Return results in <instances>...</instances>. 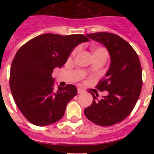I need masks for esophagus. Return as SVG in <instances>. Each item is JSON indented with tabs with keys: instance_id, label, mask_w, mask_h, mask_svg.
I'll return each instance as SVG.
<instances>
[{
	"instance_id": "1",
	"label": "esophagus",
	"mask_w": 154,
	"mask_h": 154,
	"mask_svg": "<svg viewBox=\"0 0 154 154\" xmlns=\"http://www.w3.org/2000/svg\"><path fill=\"white\" fill-rule=\"evenodd\" d=\"M77 90H78V93L79 94H82V93H83V92H84L83 89H80V88H78V89H77Z\"/></svg>"
}]
</instances>
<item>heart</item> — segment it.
<instances>
[{
  "label": "heart",
  "mask_w": 154,
  "mask_h": 154,
  "mask_svg": "<svg viewBox=\"0 0 154 154\" xmlns=\"http://www.w3.org/2000/svg\"><path fill=\"white\" fill-rule=\"evenodd\" d=\"M79 51V47L75 48L72 51L70 54V58H74L77 53ZM92 56H96V55H104V56L107 57V51L103 47H94L92 48Z\"/></svg>",
  "instance_id": "heart-1"
}]
</instances>
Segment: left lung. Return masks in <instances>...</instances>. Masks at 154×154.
<instances>
[{
  "mask_svg": "<svg viewBox=\"0 0 154 154\" xmlns=\"http://www.w3.org/2000/svg\"><path fill=\"white\" fill-rule=\"evenodd\" d=\"M104 45L111 56L106 77L98 82L99 91L108 95L98 99L92 92L93 101L84 109L87 119L102 126H112L126 119L136 106L142 89V69L137 52L119 35L108 32L86 35Z\"/></svg>",
  "mask_w": 154,
  "mask_h": 154,
  "instance_id": "1",
  "label": "left lung"
}]
</instances>
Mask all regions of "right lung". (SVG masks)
Returning a JSON list of instances; mask_svg holds the SVG:
<instances>
[{
  "instance_id": "add662e5",
  "label": "right lung",
  "mask_w": 154,
  "mask_h": 154,
  "mask_svg": "<svg viewBox=\"0 0 154 154\" xmlns=\"http://www.w3.org/2000/svg\"><path fill=\"white\" fill-rule=\"evenodd\" d=\"M88 41L80 34H44L19 48L11 66L9 84L16 105L30 123L47 126L62 119L77 89L66 85L55 90L51 74L63 66L77 45Z\"/></svg>"
}]
</instances>
